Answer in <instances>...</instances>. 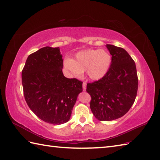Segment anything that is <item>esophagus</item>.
Instances as JSON below:
<instances>
[{
  "mask_svg": "<svg viewBox=\"0 0 160 160\" xmlns=\"http://www.w3.org/2000/svg\"><path fill=\"white\" fill-rule=\"evenodd\" d=\"M82 88H83V91H86V88H87V84L86 82H83L82 84Z\"/></svg>",
  "mask_w": 160,
  "mask_h": 160,
  "instance_id": "1",
  "label": "esophagus"
}]
</instances>
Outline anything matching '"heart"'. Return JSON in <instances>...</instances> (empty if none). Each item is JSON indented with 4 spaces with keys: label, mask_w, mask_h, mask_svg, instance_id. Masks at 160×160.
Instances as JSON below:
<instances>
[{
    "label": "heart",
    "mask_w": 160,
    "mask_h": 160,
    "mask_svg": "<svg viewBox=\"0 0 160 160\" xmlns=\"http://www.w3.org/2000/svg\"><path fill=\"white\" fill-rule=\"evenodd\" d=\"M111 54L105 50L85 49L78 52L73 60L66 59L64 66L74 76L86 71L90 80L96 81L107 73L111 65Z\"/></svg>",
    "instance_id": "heart-1"
}]
</instances>
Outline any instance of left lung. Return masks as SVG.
<instances>
[{"label": "left lung", "instance_id": "1", "mask_svg": "<svg viewBox=\"0 0 160 160\" xmlns=\"http://www.w3.org/2000/svg\"><path fill=\"white\" fill-rule=\"evenodd\" d=\"M106 47L112 56L110 69L102 79L87 85L91 110L100 121L114 120L127 113L138 88L136 66L128 52L112 45Z\"/></svg>", "mask_w": 160, "mask_h": 160}]
</instances>
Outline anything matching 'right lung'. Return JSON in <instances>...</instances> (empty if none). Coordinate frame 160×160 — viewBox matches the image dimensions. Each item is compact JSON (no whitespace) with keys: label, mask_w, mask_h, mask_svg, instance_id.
Instances as JSON below:
<instances>
[{"label":"right lung","mask_w":160,"mask_h":160,"mask_svg":"<svg viewBox=\"0 0 160 160\" xmlns=\"http://www.w3.org/2000/svg\"><path fill=\"white\" fill-rule=\"evenodd\" d=\"M59 47H45L28 56L22 71L24 96L40 120L52 124L69 120L82 82L62 73Z\"/></svg>","instance_id":"obj_1"}]
</instances>
